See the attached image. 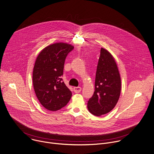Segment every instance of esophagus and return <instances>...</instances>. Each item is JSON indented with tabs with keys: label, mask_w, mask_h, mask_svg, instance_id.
<instances>
[{
	"label": "esophagus",
	"mask_w": 154,
	"mask_h": 154,
	"mask_svg": "<svg viewBox=\"0 0 154 154\" xmlns=\"http://www.w3.org/2000/svg\"><path fill=\"white\" fill-rule=\"evenodd\" d=\"M82 91L81 87H74V91L75 93H79Z\"/></svg>",
	"instance_id": "34e87169"
}]
</instances>
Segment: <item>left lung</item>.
<instances>
[{
	"mask_svg": "<svg viewBox=\"0 0 154 154\" xmlns=\"http://www.w3.org/2000/svg\"><path fill=\"white\" fill-rule=\"evenodd\" d=\"M121 89V80L112 55L101 48L97 68L95 92L88 101L92 115L100 116L110 112L116 105Z\"/></svg>",
	"mask_w": 154,
	"mask_h": 154,
	"instance_id": "obj_1",
	"label": "left lung"
}]
</instances>
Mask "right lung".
<instances>
[{
  "label": "right lung",
  "mask_w": 154,
  "mask_h": 154,
  "mask_svg": "<svg viewBox=\"0 0 154 154\" xmlns=\"http://www.w3.org/2000/svg\"><path fill=\"white\" fill-rule=\"evenodd\" d=\"M74 47L55 43L44 48L38 56L33 71V85L36 95L46 109L56 111L69 101L71 91L62 81L65 59Z\"/></svg>",
  "instance_id": "1"
}]
</instances>
